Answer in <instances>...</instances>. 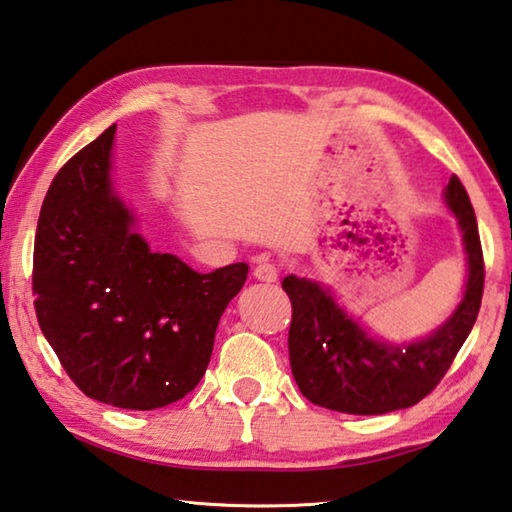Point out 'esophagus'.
Returning <instances> with one entry per match:
<instances>
[{
  "instance_id": "1",
  "label": "esophagus",
  "mask_w": 512,
  "mask_h": 512,
  "mask_svg": "<svg viewBox=\"0 0 512 512\" xmlns=\"http://www.w3.org/2000/svg\"><path fill=\"white\" fill-rule=\"evenodd\" d=\"M254 276L263 283H276L278 267L274 263H269V260H258L254 267Z\"/></svg>"
}]
</instances>
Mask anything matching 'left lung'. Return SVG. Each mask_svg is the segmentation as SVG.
<instances>
[{
	"label": "left lung",
	"instance_id": "obj_1",
	"mask_svg": "<svg viewBox=\"0 0 512 512\" xmlns=\"http://www.w3.org/2000/svg\"><path fill=\"white\" fill-rule=\"evenodd\" d=\"M443 202L457 220L466 254L459 303L426 336L388 341L347 312L330 285L287 274L292 301L289 365L305 399L345 414H385L410 408L435 390L477 321L484 294V256L477 218L464 185L452 176Z\"/></svg>",
	"mask_w": 512,
	"mask_h": 512
}]
</instances>
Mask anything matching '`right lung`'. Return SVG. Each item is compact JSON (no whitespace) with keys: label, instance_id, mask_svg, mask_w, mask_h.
I'll return each instance as SVG.
<instances>
[{"label":"right lung","instance_id":"obj_1","mask_svg":"<svg viewBox=\"0 0 512 512\" xmlns=\"http://www.w3.org/2000/svg\"><path fill=\"white\" fill-rule=\"evenodd\" d=\"M115 124L48 187L33 256L44 339L86 397L127 410L178 401L205 374L247 263L200 274L153 252L113 178Z\"/></svg>","mask_w":512,"mask_h":512}]
</instances>
